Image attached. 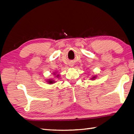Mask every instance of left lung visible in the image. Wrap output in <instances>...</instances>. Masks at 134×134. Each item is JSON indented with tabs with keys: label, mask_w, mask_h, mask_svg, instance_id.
I'll list each match as a JSON object with an SVG mask.
<instances>
[{
	"label": "left lung",
	"mask_w": 134,
	"mask_h": 134,
	"mask_svg": "<svg viewBox=\"0 0 134 134\" xmlns=\"http://www.w3.org/2000/svg\"><path fill=\"white\" fill-rule=\"evenodd\" d=\"M96 76H93V77H92L91 79H93V80H94V79H95V78H96Z\"/></svg>",
	"instance_id": "obj_1"
}]
</instances>
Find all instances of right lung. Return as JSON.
<instances>
[{
  "label": "right lung",
  "instance_id": "obj_1",
  "mask_svg": "<svg viewBox=\"0 0 134 134\" xmlns=\"http://www.w3.org/2000/svg\"><path fill=\"white\" fill-rule=\"evenodd\" d=\"M59 75H57V77H58ZM54 82H55L54 80H48V83H49V84H51V83H53Z\"/></svg>",
  "mask_w": 134,
  "mask_h": 134
}]
</instances>
